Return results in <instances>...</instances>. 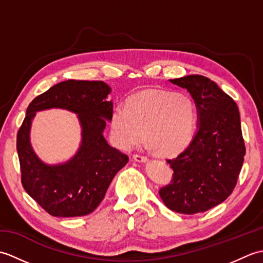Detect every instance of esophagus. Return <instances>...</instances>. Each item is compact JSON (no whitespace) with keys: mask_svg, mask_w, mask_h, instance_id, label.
<instances>
[{"mask_svg":"<svg viewBox=\"0 0 263 263\" xmlns=\"http://www.w3.org/2000/svg\"><path fill=\"white\" fill-rule=\"evenodd\" d=\"M133 159H135L136 161H139V163H143V161H147L148 160V158L146 157V156H142L140 154L133 155Z\"/></svg>","mask_w":263,"mask_h":263,"instance_id":"esophagus-1","label":"esophagus"}]
</instances>
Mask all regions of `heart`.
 <instances>
[{
    "label": "heart",
    "instance_id": "obj_1",
    "mask_svg": "<svg viewBox=\"0 0 263 263\" xmlns=\"http://www.w3.org/2000/svg\"><path fill=\"white\" fill-rule=\"evenodd\" d=\"M197 110L184 93L146 90L119 104L110 117L111 138L117 147L131 149L146 138L163 155L181 152L192 140Z\"/></svg>",
    "mask_w": 263,
    "mask_h": 263
}]
</instances>
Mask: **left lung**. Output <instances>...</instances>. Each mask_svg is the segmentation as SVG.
Listing matches in <instances>:
<instances>
[{
  "instance_id": "1",
  "label": "left lung",
  "mask_w": 263,
  "mask_h": 263,
  "mask_svg": "<svg viewBox=\"0 0 263 263\" xmlns=\"http://www.w3.org/2000/svg\"><path fill=\"white\" fill-rule=\"evenodd\" d=\"M186 89L198 110V130L176 158L171 184L159 190L167 208L180 214L204 212L230 197L245 156L236 103L209 78L192 74L170 80Z\"/></svg>"
}]
</instances>
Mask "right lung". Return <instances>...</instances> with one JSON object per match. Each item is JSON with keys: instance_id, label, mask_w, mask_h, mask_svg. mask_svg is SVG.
Returning <instances> with one entry per match:
<instances>
[{"instance_id": "obj_1", "label": "right lung", "mask_w": 263, "mask_h": 263, "mask_svg": "<svg viewBox=\"0 0 263 263\" xmlns=\"http://www.w3.org/2000/svg\"><path fill=\"white\" fill-rule=\"evenodd\" d=\"M110 87L103 81L66 80L49 88L29 104L16 135L21 183L26 192L54 217L91 214L102 202L116 173L128 161L125 154L110 147L103 136L110 121ZM62 108L76 112L82 125V144L70 161L48 165L30 144L31 122L37 111Z\"/></svg>"}]
</instances>
